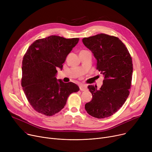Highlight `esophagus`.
I'll use <instances>...</instances> for the list:
<instances>
[{
  "instance_id": "obj_1",
  "label": "esophagus",
  "mask_w": 152,
  "mask_h": 152,
  "mask_svg": "<svg viewBox=\"0 0 152 152\" xmlns=\"http://www.w3.org/2000/svg\"><path fill=\"white\" fill-rule=\"evenodd\" d=\"M79 89H80V90L82 91H85L87 89V87L86 85H81L79 86Z\"/></svg>"
}]
</instances>
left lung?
I'll use <instances>...</instances> for the list:
<instances>
[{"instance_id": "left-lung-1", "label": "left lung", "mask_w": 152, "mask_h": 152, "mask_svg": "<svg viewBox=\"0 0 152 152\" xmlns=\"http://www.w3.org/2000/svg\"><path fill=\"white\" fill-rule=\"evenodd\" d=\"M84 45L97 60V67L104 76L100 89L89 86L91 101L85 105L87 112L99 119L110 116L120 108L129 95L132 63L125 45L119 38L99 34L83 39Z\"/></svg>"}]
</instances>
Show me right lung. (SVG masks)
I'll use <instances>...</instances> for the list:
<instances>
[{"mask_svg":"<svg viewBox=\"0 0 152 152\" xmlns=\"http://www.w3.org/2000/svg\"><path fill=\"white\" fill-rule=\"evenodd\" d=\"M79 38L50 36L36 40L28 48L22 62L21 86L26 97L36 111L53 116L65 106L68 97L79 87L56 77L67 55Z\"/></svg>","mask_w":152,"mask_h":152,"instance_id":"right-lung-1","label":"right lung"}]
</instances>
